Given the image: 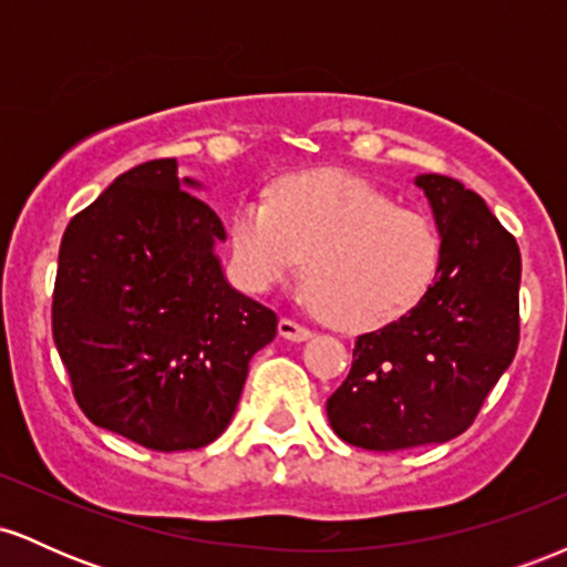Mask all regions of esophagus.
<instances>
[{"mask_svg": "<svg viewBox=\"0 0 567 567\" xmlns=\"http://www.w3.org/2000/svg\"><path fill=\"white\" fill-rule=\"evenodd\" d=\"M279 336H282L285 341L301 343V341H309L311 330L303 328V324L292 322V320H279Z\"/></svg>", "mask_w": 567, "mask_h": 567, "instance_id": "obj_1", "label": "esophagus"}]
</instances>
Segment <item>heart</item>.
<instances>
[{
	"mask_svg": "<svg viewBox=\"0 0 567 567\" xmlns=\"http://www.w3.org/2000/svg\"><path fill=\"white\" fill-rule=\"evenodd\" d=\"M229 250L256 290L290 279L306 258V290L324 320L373 330L426 296L440 234L368 181L324 171L282 181L271 202L245 199L231 216Z\"/></svg>",
	"mask_w": 567,
	"mask_h": 567,
	"instance_id": "1",
	"label": "heart"
}]
</instances>
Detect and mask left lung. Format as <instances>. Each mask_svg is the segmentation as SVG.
Instances as JSON below:
<instances>
[{
  "label": "left lung",
  "mask_w": 567,
  "mask_h": 567,
  "mask_svg": "<svg viewBox=\"0 0 567 567\" xmlns=\"http://www.w3.org/2000/svg\"><path fill=\"white\" fill-rule=\"evenodd\" d=\"M440 234L437 277L408 315L357 338L328 400L343 442L440 445L466 432L519 343V247L485 199L447 175H415Z\"/></svg>",
  "instance_id": "left-lung-1"
}]
</instances>
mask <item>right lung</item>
<instances>
[{
  "label": "right lung",
  "instance_id": "add662e5",
  "mask_svg": "<svg viewBox=\"0 0 567 567\" xmlns=\"http://www.w3.org/2000/svg\"><path fill=\"white\" fill-rule=\"evenodd\" d=\"M175 159L122 173L71 218L53 338L82 413L152 451H194L229 426L277 315L234 290L220 218Z\"/></svg>",
  "mask_w": 567,
  "mask_h": 567
}]
</instances>
